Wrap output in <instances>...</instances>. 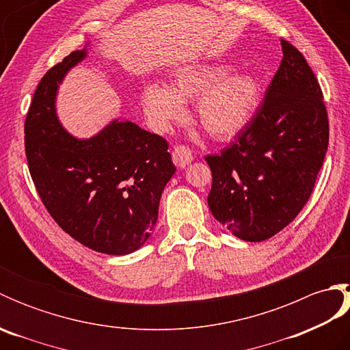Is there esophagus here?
I'll return each instance as SVG.
<instances>
[{"mask_svg": "<svg viewBox=\"0 0 350 350\" xmlns=\"http://www.w3.org/2000/svg\"><path fill=\"white\" fill-rule=\"evenodd\" d=\"M171 156H173V161L179 168H185L188 163L192 162V159H194V154H192L191 148L183 144H177L173 148V152H171Z\"/></svg>", "mask_w": 350, "mask_h": 350, "instance_id": "34e87169", "label": "esophagus"}]
</instances>
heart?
<instances>
[{
    "label": "heart",
    "mask_w": 350,
    "mask_h": 350,
    "mask_svg": "<svg viewBox=\"0 0 350 350\" xmlns=\"http://www.w3.org/2000/svg\"><path fill=\"white\" fill-rule=\"evenodd\" d=\"M262 96L258 79L251 73H232L227 64L197 63L171 73L170 87L147 84L141 103L156 131H167L185 116L183 102L196 103L197 122L211 137L232 138L254 117Z\"/></svg>",
    "instance_id": "1"
}]
</instances>
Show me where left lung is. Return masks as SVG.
<instances>
[{
  "mask_svg": "<svg viewBox=\"0 0 350 350\" xmlns=\"http://www.w3.org/2000/svg\"><path fill=\"white\" fill-rule=\"evenodd\" d=\"M282 58L254 117L219 154L207 204L236 237L262 242L292 222L313 192L329 141L322 88L307 60L281 39Z\"/></svg>",
  "mask_w": 350,
  "mask_h": 350,
  "instance_id": "1",
  "label": "left lung"
}]
</instances>
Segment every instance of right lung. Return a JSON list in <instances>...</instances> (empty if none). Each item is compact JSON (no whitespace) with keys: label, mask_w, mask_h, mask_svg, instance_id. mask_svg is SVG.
Returning a JSON list of instances; mask_svg holds the SVG:
<instances>
[{"label":"right lung","mask_w":350,"mask_h":350,"mask_svg":"<svg viewBox=\"0 0 350 350\" xmlns=\"http://www.w3.org/2000/svg\"><path fill=\"white\" fill-rule=\"evenodd\" d=\"M84 57L85 49L72 51L40 79L25 118V156L52 219L85 247L123 256L150 236L176 167L167 139L132 122L114 120L90 139L62 128L57 87Z\"/></svg>","instance_id":"obj_1"}]
</instances>
